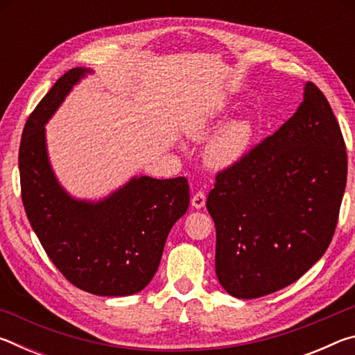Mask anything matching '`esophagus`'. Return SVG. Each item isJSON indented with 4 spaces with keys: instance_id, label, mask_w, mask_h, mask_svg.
<instances>
[{
    "instance_id": "esophagus-1",
    "label": "esophagus",
    "mask_w": 355,
    "mask_h": 355,
    "mask_svg": "<svg viewBox=\"0 0 355 355\" xmlns=\"http://www.w3.org/2000/svg\"><path fill=\"white\" fill-rule=\"evenodd\" d=\"M205 202H207V196H205V192H203V191L196 192V194L192 196V199H191L192 207L197 208V209H200V208L205 207Z\"/></svg>"
}]
</instances>
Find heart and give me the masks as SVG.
<instances>
[{"mask_svg": "<svg viewBox=\"0 0 355 355\" xmlns=\"http://www.w3.org/2000/svg\"><path fill=\"white\" fill-rule=\"evenodd\" d=\"M213 128L211 119H196L194 122L189 123L188 133L192 139H203L209 130ZM255 136V125L250 119H239L233 120L222 128L218 136L208 144L207 147V159L216 169H227L238 164L254 142Z\"/></svg>", "mask_w": 355, "mask_h": 355, "instance_id": "heart-1", "label": "heart"}]
</instances>
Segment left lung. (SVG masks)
<instances>
[{
	"label": "left lung",
	"instance_id": "left-lung-1",
	"mask_svg": "<svg viewBox=\"0 0 355 355\" xmlns=\"http://www.w3.org/2000/svg\"><path fill=\"white\" fill-rule=\"evenodd\" d=\"M347 175L340 125L313 83L282 127L216 175V275L238 299L291 285L327 250Z\"/></svg>",
	"mask_w": 355,
	"mask_h": 355
}]
</instances>
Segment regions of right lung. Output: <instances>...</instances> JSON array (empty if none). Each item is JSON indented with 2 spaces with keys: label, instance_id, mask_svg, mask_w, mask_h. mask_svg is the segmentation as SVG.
<instances>
[{
  "label": "right lung",
  "instance_id": "obj_1",
  "mask_svg": "<svg viewBox=\"0 0 355 355\" xmlns=\"http://www.w3.org/2000/svg\"><path fill=\"white\" fill-rule=\"evenodd\" d=\"M91 73L69 70L35 106L23 128L21 200L42 248L70 284L97 296H130L158 271L167 235L189 207L184 177H133L98 202L71 197L46 153L45 123L71 87Z\"/></svg>",
  "mask_w": 355,
  "mask_h": 355
}]
</instances>
